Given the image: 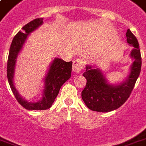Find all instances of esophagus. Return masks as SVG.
Masks as SVG:
<instances>
[{"instance_id": "esophagus-1", "label": "esophagus", "mask_w": 146, "mask_h": 146, "mask_svg": "<svg viewBox=\"0 0 146 146\" xmlns=\"http://www.w3.org/2000/svg\"><path fill=\"white\" fill-rule=\"evenodd\" d=\"M84 66V62L81 59H77L73 61V70L74 72L79 73L80 72Z\"/></svg>"}]
</instances>
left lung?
Returning <instances> with one entry per match:
<instances>
[{
    "label": "left lung",
    "instance_id": "1",
    "mask_svg": "<svg viewBox=\"0 0 146 146\" xmlns=\"http://www.w3.org/2000/svg\"><path fill=\"white\" fill-rule=\"evenodd\" d=\"M127 42L134 47L131 57L134 60L126 81L116 86L107 83L102 73L87 65L83 76L87 79L86 87L81 93L82 99L90 110L98 112H109L116 110L129 98L141 72L142 57L136 37L129 29L126 32Z\"/></svg>",
    "mask_w": 146,
    "mask_h": 146
}]
</instances>
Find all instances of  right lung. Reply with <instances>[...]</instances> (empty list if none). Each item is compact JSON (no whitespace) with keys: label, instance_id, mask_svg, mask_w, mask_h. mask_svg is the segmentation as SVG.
<instances>
[{"label":"right lung","instance_id":"right-lung-1","mask_svg":"<svg viewBox=\"0 0 146 146\" xmlns=\"http://www.w3.org/2000/svg\"><path fill=\"white\" fill-rule=\"evenodd\" d=\"M43 22V18L34 19L26 24L22 28V31L18 32L14 37L9 50V55L7 64V76L11 89L15 97L16 100L21 106L27 110H46L52 105V103L59 94L62 84L71 76L73 62H66L60 59H55L45 79V90H43L42 98L35 103H31L23 99L16 90L13 84V76L15 72V65L18 52L23 46L28 35L30 32L40 26Z\"/></svg>","mask_w":146,"mask_h":146}]
</instances>
